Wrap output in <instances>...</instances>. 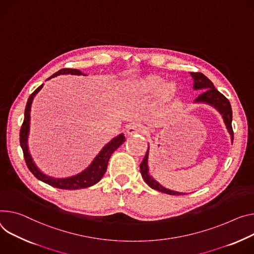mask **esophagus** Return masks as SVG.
<instances>
[{
    "instance_id": "34e87169",
    "label": "esophagus",
    "mask_w": 254,
    "mask_h": 254,
    "mask_svg": "<svg viewBox=\"0 0 254 254\" xmlns=\"http://www.w3.org/2000/svg\"><path fill=\"white\" fill-rule=\"evenodd\" d=\"M126 132L127 135H133V134H137V133H143L144 129L140 125L136 124H131L129 126H127Z\"/></svg>"
}]
</instances>
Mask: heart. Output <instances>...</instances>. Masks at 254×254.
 <instances>
[{"mask_svg": "<svg viewBox=\"0 0 254 254\" xmlns=\"http://www.w3.org/2000/svg\"><path fill=\"white\" fill-rule=\"evenodd\" d=\"M177 86L167 83V80L159 75H149L132 82L128 87V93L135 98H150L159 94V102L168 104L177 95Z\"/></svg>", "mask_w": 254, "mask_h": 254, "instance_id": "1", "label": "heart"}]
</instances>
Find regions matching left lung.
Segmentation results:
<instances>
[{
  "label": "left lung",
  "instance_id": "left-lung-1",
  "mask_svg": "<svg viewBox=\"0 0 254 254\" xmlns=\"http://www.w3.org/2000/svg\"><path fill=\"white\" fill-rule=\"evenodd\" d=\"M192 79H193V89L194 90H204L202 93L194 100V103H205L213 106L216 108L221 114L224 120V123L226 125V127L231 135V142L233 143V128H232V108L231 104H230L229 100L215 88L212 81L206 78L201 73H190ZM148 158H149V146L147 153L144 157V160L140 165V171L142 174L143 179L148 186L158 191H161L163 193H167L170 195H181L186 194L184 192L174 191L171 190H168L156 181L150 174H149V166H148Z\"/></svg>",
  "mask_w": 254,
  "mask_h": 254
}]
</instances>
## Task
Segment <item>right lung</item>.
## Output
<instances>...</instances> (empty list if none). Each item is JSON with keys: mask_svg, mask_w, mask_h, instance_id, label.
Returning a JSON list of instances; mask_svg holds the SVG:
<instances>
[{"mask_svg": "<svg viewBox=\"0 0 254 254\" xmlns=\"http://www.w3.org/2000/svg\"><path fill=\"white\" fill-rule=\"evenodd\" d=\"M84 75L81 71L77 70V68H62L59 72L54 74L52 77H50L48 80L60 76V75ZM86 76V75H84ZM43 87V84L40 85L33 93L29 96L27 100V104L25 107L24 112V122L22 124L21 129H20V146L23 151V155H24V159L27 167L32 172V174L42 182L50 184V186L61 189V190H81L86 189L89 187L94 186L96 184L104 175L107 169V164L111 154L117 150L123 143L126 141V137L124 133L119 134L118 136L113 137V139L106 144L102 150L99 152V154L92 161V163L81 173L65 177V178H56L44 174L33 162V159L28 151V134H29V125H30V110H31V104L33 101V98L35 95L40 91V89Z\"/></svg>", "mask_w": 254, "mask_h": 254, "instance_id": "1", "label": "right lung"}]
</instances>
